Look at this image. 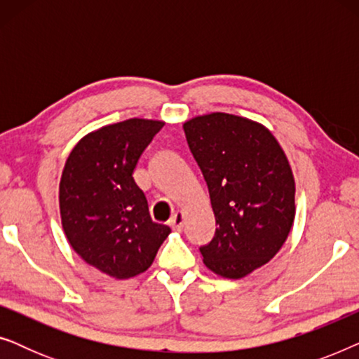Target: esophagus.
<instances>
[{
    "label": "esophagus",
    "instance_id": "34e87169",
    "mask_svg": "<svg viewBox=\"0 0 359 359\" xmlns=\"http://www.w3.org/2000/svg\"><path fill=\"white\" fill-rule=\"evenodd\" d=\"M183 224H184V214L183 212H176L170 220V227L173 230H178V232L181 229H183Z\"/></svg>",
    "mask_w": 359,
    "mask_h": 359
}]
</instances>
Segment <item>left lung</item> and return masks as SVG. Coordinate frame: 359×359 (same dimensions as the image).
Returning a JSON list of instances; mask_svg holds the SVG:
<instances>
[{
    "label": "left lung",
    "instance_id": "1",
    "mask_svg": "<svg viewBox=\"0 0 359 359\" xmlns=\"http://www.w3.org/2000/svg\"><path fill=\"white\" fill-rule=\"evenodd\" d=\"M209 188L214 238L201 247L210 271L242 279L274 258L296 217V180L271 130L248 117L209 112L183 124Z\"/></svg>",
    "mask_w": 359,
    "mask_h": 359
}]
</instances>
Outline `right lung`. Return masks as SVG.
<instances>
[{
  "label": "right lung",
  "instance_id": "obj_1",
  "mask_svg": "<svg viewBox=\"0 0 359 359\" xmlns=\"http://www.w3.org/2000/svg\"><path fill=\"white\" fill-rule=\"evenodd\" d=\"M163 126L140 117L102 126L78 140L63 166L58 186L63 232L88 264L111 278L147 271L171 233L168 225L151 220L144 191L132 176Z\"/></svg>",
  "mask_w": 359,
  "mask_h": 359
}]
</instances>
